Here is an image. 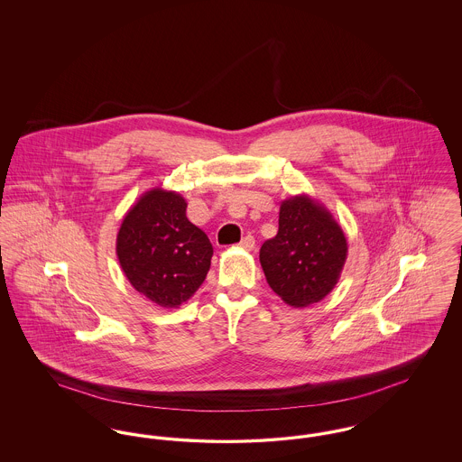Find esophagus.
<instances>
[{
	"instance_id": "34e87169",
	"label": "esophagus",
	"mask_w": 462,
	"mask_h": 462,
	"mask_svg": "<svg viewBox=\"0 0 462 462\" xmlns=\"http://www.w3.org/2000/svg\"><path fill=\"white\" fill-rule=\"evenodd\" d=\"M254 245H256V242H254V239H253L251 236L244 237V239L239 242V247H242L244 251H253V249H254Z\"/></svg>"
}]
</instances>
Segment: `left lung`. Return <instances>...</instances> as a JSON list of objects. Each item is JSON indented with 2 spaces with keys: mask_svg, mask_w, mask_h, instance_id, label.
<instances>
[{
  "mask_svg": "<svg viewBox=\"0 0 462 462\" xmlns=\"http://www.w3.org/2000/svg\"><path fill=\"white\" fill-rule=\"evenodd\" d=\"M346 256L341 225L307 194L282 200L279 232L260 249L268 286L292 308L322 301L337 284Z\"/></svg>",
  "mask_w": 462,
  "mask_h": 462,
  "instance_id": "obj_1",
  "label": "left lung"
}]
</instances>
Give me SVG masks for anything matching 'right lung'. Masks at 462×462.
<instances>
[{"mask_svg":"<svg viewBox=\"0 0 462 462\" xmlns=\"http://www.w3.org/2000/svg\"><path fill=\"white\" fill-rule=\"evenodd\" d=\"M185 211L178 192L155 187L133 204L117 232L116 254L126 279L159 307L189 301L211 264L213 245Z\"/></svg>","mask_w":462,"mask_h":462,"instance_id":"right-lung-1","label":"right lung"}]
</instances>
